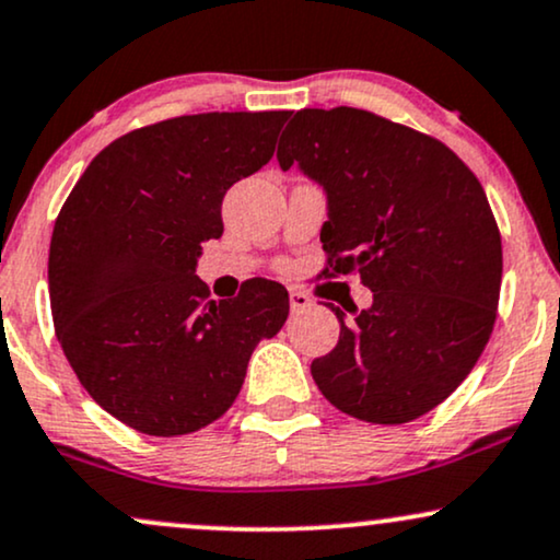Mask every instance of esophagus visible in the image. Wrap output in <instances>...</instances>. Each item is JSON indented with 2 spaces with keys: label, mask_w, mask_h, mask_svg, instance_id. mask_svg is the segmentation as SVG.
<instances>
[{
  "label": "esophagus",
  "mask_w": 560,
  "mask_h": 560,
  "mask_svg": "<svg viewBox=\"0 0 560 560\" xmlns=\"http://www.w3.org/2000/svg\"><path fill=\"white\" fill-rule=\"evenodd\" d=\"M289 305H292V313H300V310L310 307V298L302 289H289Z\"/></svg>",
  "instance_id": "esophagus-1"
}]
</instances>
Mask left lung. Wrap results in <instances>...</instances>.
<instances>
[{"label": "left lung", "mask_w": 560, "mask_h": 560, "mask_svg": "<svg viewBox=\"0 0 560 560\" xmlns=\"http://www.w3.org/2000/svg\"><path fill=\"white\" fill-rule=\"evenodd\" d=\"M276 159L326 190L323 273L373 292L349 320L331 305L339 345L310 365L320 394L375 425L417 420L493 334L503 250L480 179L441 140L352 106L289 114Z\"/></svg>", "instance_id": "obj_1"}]
</instances>
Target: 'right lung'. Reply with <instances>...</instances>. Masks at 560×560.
<instances>
[{
  "instance_id": "obj_1",
  "label": "right lung",
  "mask_w": 560,
  "mask_h": 560,
  "mask_svg": "<svg viewBox=\"0 0 560 560\" xmlns=\"http://www.w3.org/2000/svg\"><path fill=\"white\" fill-rule=\"evenodd\" d=\"M289 112H208L140 127L88 164L49 247L54 331L78 381L145 435H187L237 399L260 339L281 331L287 289L245 281L208 300L195 276L224 232L229 187L268 164Z\"/></svg>"
}]
</instances>
